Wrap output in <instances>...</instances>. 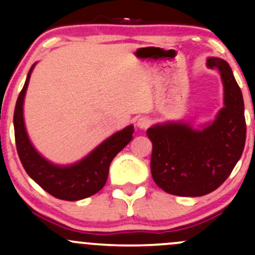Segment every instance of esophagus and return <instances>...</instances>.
<instances>
[{
	"label": "esophagus",
	"mask_w": 255,
	"mask_h": 255,
	"mask_svg": "<svg viewBox=\"0 0 255 255\" xmlns=\"http://www.w3.org/2000/svg\"><path fill=\"white\" fill-rule=\"evenodd\" d=\"M137 126L139 128H142V129H145V128H148L149 126H150V120H149L148 117H140L139 120H138Z\"/></svg>",
	"instance_id": "34e87169"
}]
</instances>
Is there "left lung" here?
Segmentation results:
<instances>
[{
	"mask_svg": "<svg viewBox=\"0 0 255 255\" xmlns=\"http://www.w3.org/2000/svg\"><path fill=\"white\" fill-rule=\"evenodd\" d=\"M207 66L220 70L225 107L204 130L186 125L155 126L146 130L153 143L151 176L168 194L204 196L215 191L232 173L247 137L242 91L227 61L210 58Z\"/></svg>",
	"mask_w": 255,
	"mask_h": 255,
	"instance_id": "8db88e82",
	"label": "left lung"
}]
</instances>
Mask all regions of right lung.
<instances>
[{"mask_svg": "<svg viewBox=\"0 0 255 255\" xmlns=\"http://www.w3.org/2000/svg\"><path fill=\"white\" fill-rule=\"evenodd\" d=\"M33 66L28 73L22 91L19 92L13 116L14 139L20 163L28 175L51 196L65 201L86 199L105 186L113 158L132 140L134 132L133 126H128L121 132L115 133L75 165H53L33 148L23 122V100Z\"/></svg>", "mask_w": 255, "mask_h": 255, "instance_id": "right-lung-1", "label": "right lung"}]
</instances>
